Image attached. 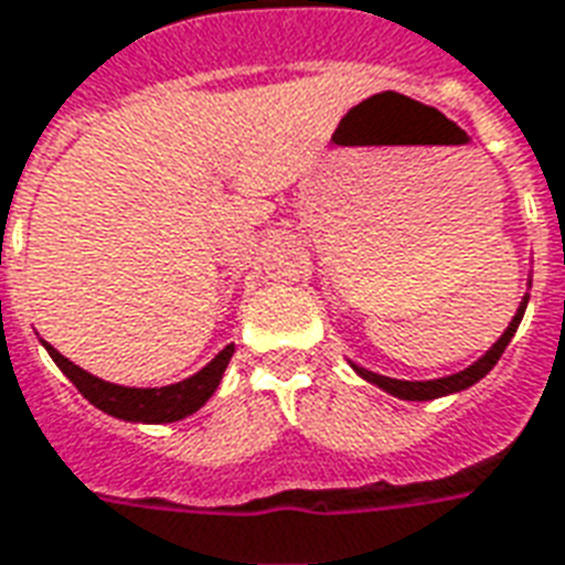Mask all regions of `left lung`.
Returning <instances> with one entry per match:
<instances>
[{
	"label": "left lung",
	"mask_w": 565,
	"mask_h": 565,
	"mask_svg": "<svg viewBox=\"0 0 565 565\" xmlns=\"http://www.w3.org/2000/svg\"><path fill=\"white\" fill-rule=\"evenodd\" d=\"M530 296H524L521 299V305H518L515 317H512V323L505 326V332L500 338H497V344L484 353L482 359H476L473 365L463 367V371H458V374H449V377H440V380H395V377H383V374H374V371H367V367H359L356 362H350L353 365V371H356L359 377L367 380V383H374V386H380L383 392H388V395H395V398H404V401H431V398H443V395H452V392H461V388L473 386V383H479V380L491 371V367L497 365V359L503 356V350L509 347V341H512V335L518 332V323H521V317H524V308H527Z\"/></svg>",
	"instance_id": "left-lung-1"
}]
</instances>
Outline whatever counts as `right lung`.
<instances>
[{"instance_id": "right-lung-1", "label": "right lung", "mask_w": 565, "mask_h": 565, "mask_svg": "<svg viewBox=\"0 0 565 565\" xmlns=\"http://www.w3.org/2000/svg\"><path fill=\"white\" fill-rule=\"evenodd\" d=\"M47 347L50 359L60 365V371L65 377L81 388V395L89 404H95L98 411H104L107 416H116V419L125 422H146V425H161V422H179L198 413L203 404H206L215 388H218L221 377L230 365V356L236 347L227 344L221 350L218 356L212 359L206 367H200L194 377L182 380V383H173V386L161 388H131V386H116V383H107L102 377H92L89 371H83L81 365H74L71 359H65L56 350V347Z\"/></svg>"}]
</instances>
